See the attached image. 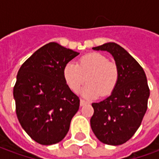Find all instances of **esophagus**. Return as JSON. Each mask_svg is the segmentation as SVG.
I'll return each instance as SVG.
<instances>
[{
  "label": "esophagus",
  "instance_id": "34e87169",
  "mask_svg": "<svg viewBox=\"0 0 159 159\" xmlns=\"http://www.w3.org/2000/svg\"><path fill=\"white\" fill-rule=\"evenodd\" d=\"M88 102H86V101L83 100V99H80V106H84V105H85V104H87Z\"/></svg>",
  "mask_w": 159,
  "mask_h": 159
}]
</instances>
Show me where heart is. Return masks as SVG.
<instances>
[{
    "label": "heart",
    "mask_w": 159,
    "mask_h": 159,
    "mask_svg": "<svg viewBox=\"0 0 159 159\" xmlns=\"http://www.w3.org/2000/svg\"><path fill=\"white\" fill-rule=\"evenodd\" d=\"M63 79L73 92H78L85 82L82 95L87 98L110 95L119 80V69L116 63L108 61L102 54L91 52L81 57L77 64L68 62L62 70Z\"/></svg>",
    "instance_id": "b5f03b06"
}]
</instances>
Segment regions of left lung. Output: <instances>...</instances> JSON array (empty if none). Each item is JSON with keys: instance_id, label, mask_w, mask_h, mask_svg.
I'll return each mask as SVG.
<instances>
[{"instance_id": "8db88e82", "label": "left lung", "mask_w": 159, "mask_h": 159, "mask_svg": "<svg viewBox=\"0 0 159 159\" xmlns=\"http://www.w3.org/2000/svg\"><path fill=\"white\" fill-rule=\"evenodd\" d=\"M92 49L106 51L113 56L119 80L109 97L91 104V129L104 144H124L138 129L148 109L150 90L147 76L136 60L116 43H105Z\"/></svg>"}]
</instances>
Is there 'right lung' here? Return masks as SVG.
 <instances>
[{"mask_svg":"<svg viewBox=\"0 0 159 159\" xmlns=\"http://www.w3.org/2000/svg\"><path fill=\"white\" fill-rule=\"evenodd\" d=\"M79 54L50 42L18 70L13 88L17 117L28 135L40 144L62 141L78 112L80 99L66 84L62 70Z\"/></svg>","mask_w":159,"mask_h":159,"instance_id":"obj_1","label":"right lung"}]
</instances>
